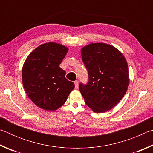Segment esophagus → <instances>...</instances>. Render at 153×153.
I'll return each instance as SVG.
<instances>
[{
    "mask_svg": "<svg viewBox=\"0 0 153 153\" xmlns=\"http://www.w3.org/2000/svg\"><path fill=\"white\" fill-rule=\"evenodd\" d=\"M74 84H75V88L77 89L78 88V85H79V82L77 80H76V81L74 82Z\"/></svg>",
    "mask_w": 153,
    "mask_h": 153,
    "instance_id": "esophagus-1",
    "label": "esophagus"
}]
</instances>
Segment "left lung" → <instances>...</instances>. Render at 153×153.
Returning a JSON list of instances; mask_svg holds the SVG:
<instances>
[{
    "label": "left lung",
    "instance_id": "left-lung-1",
    "mask_svg": "<svg viewBox=\"0 0 153 153\" xmlns=\"http://www.w3.org/2000/svg\"><path fill=\"white\" fill-rule=\"evenodd\" d=\"M81 52L88 82L80 83L79 91L94 112L105 113L117 105L127 92L128 63L118 49L105 43L90 44Z\"/></svg>",
    "mask_w": 153,
    "mask_h": 153
}]
</instances>
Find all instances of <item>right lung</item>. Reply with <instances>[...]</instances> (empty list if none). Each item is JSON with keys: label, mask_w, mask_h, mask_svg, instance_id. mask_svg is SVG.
I'll return each instance as SVG.
<instances>
[{"label": "right lung", "mask_w": 153, "mask_h": 153, "mask_svg": "<svg viewBox=\"0 0 153 153\" xmlns=\"http://www.w3.org/2000/svg\"><path fill=\"white\" fill-rule=\"evenodd\" d=\"M68 48L57 43H45L33 50L22 69V82L31 100L46 111H55L66 102L75 86L59 65Z\"/></svg>", "instance_id": "right-lung-1"}]
</instances>
